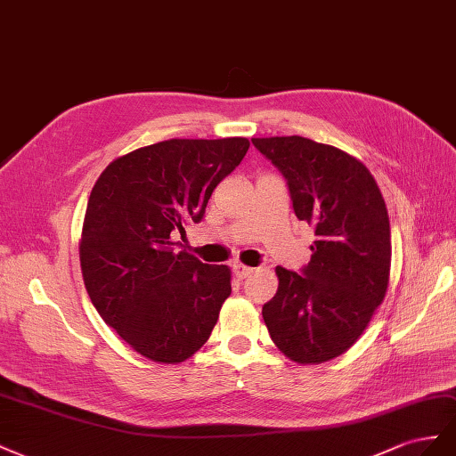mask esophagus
<instances>
[{
  "instance_id": "1",
  "label": "esophagus",
  "mask_w": 456,
  "mask_h": 456,
  "mask_svg": "<svg viewBox=\"0 0 456 456\" xmlns=\"http://www.w3.org/2000/svg\"><path fill=\"white\" fill-rule=\"evenodd\" d=\"M252 271H254L252 267L244 265V264H240V262H235V264H232V273H235L237 279H240V281H242V279H246V277H248Z\"/></svg>"
}]
</instances>
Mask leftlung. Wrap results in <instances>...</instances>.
Listing matches in <instances>:
<instances>
[{
	"instance_id": "8db88e82",
	"label": "left lung",
	"mask_w": 456,
	"mask_h": 456,
	"mask_svg": "<svg viewBox=\"0 0 456 456\" xmlns=\"http://www.w3.org/2000/svg\"><path fill=\"white\" fill-rule=\"evenodd\" d=\"M286 179L294 214L314 229L309 264L277 267L279 289L262 309L271 340L307 365L342 355L384 300L392 235L382 192L354 156L300 135L256 137Z\"/></svg>"
}]
</instances>
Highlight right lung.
Here are the masks:
<instances>
[{
	"instance_id": "right-lung-1",
	"label": "right lung",
	"mask_w": 456,
	"mask_h": 456,
	"mask_svg": "<svg viewBox=\"0 0 456 456\" xmlns=\"http://www.w3.org/2000/svg\"><path fill=\"white\" fill-rule=\"evenodd\" d=\"M250 141L167 139L110 162L89 194L80 264L99 315L137 354L181 362L210 338L231 294L227 265L177 252Z\"/></svg>"
}]
</instances>
